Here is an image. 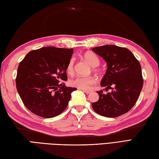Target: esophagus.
Here are the masks:
<instances>
[{
	"label": "esophagus",
	"instance_id": "34e87169",
	"mask_svg": "<svg viewBox=\"0 0 159 159\" xmlns=\"http://www.w3.org/2000/svg\"><path fill=\"white\" fill-rule=\"evenodd\" d=\"M83 92H85L87 94H89V93H90L91 92H92V91H91V90H83Z\"/></svg>",
	"mask_w": 159,
	"mask_h": 159
}]
</instances>
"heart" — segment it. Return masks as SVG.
<instances>
[{
  "instance_id": "obj_1",
  "label": "heart",
  "mask_w": 159,
  "mask_h": 159,
  "mask_svg": "<svg viewBox=\"0 0 159 159\" xmlns=\"http://www.w3.org/2000/svg\"><path fill=\"white\" fill-rule=\"evenodd\" d=\"M83 58L86 60V61L88 63L89 65L93 67V70L97 71L95 67H97L100 64V59L97 57L96 54L92 52H88L84 54ZM74 59L71 58L68 63L67 65L66 71L69 74H72L74 72ZM96 82L95 78L89 76H77L74 79L70 80V85L72 87H75L78 89L87 90L90 89L91 86L93 85Z\"/></svg>"
}]
</instances>
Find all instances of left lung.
Returning a JSON list of instances; mask_svg holds the SVG:
<instances>
[{
    "label": "left lung",
    "instance_id": "8db88e82",
    "mask_svg": "<svg viewBox=\"0 0 159 159\" xmlns=\"http://www.w3.org/2000/svg\"><path fill=\"white\" fill-rule=\"evenodd\" d=\"M93 51L104 59L107 72L100 85L105 91L96 92L99 100L92 106L96 113L107 117H116L129 111L139 98L143 79L141 65L129 50L115 45L95 47Z\"/></svg>",
    "mask_w": 159,
    "mask_h": 159
}]
</instances>
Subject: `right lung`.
Returning a JSON list of instances; mask_svg holds the SVG:
<instances>
[{"label": "right lung", "mask_w": 159, "mask_h": 159, "mask_svg": "<svg viewBox=\"0 0 159 159\" xmlns=\"http://www.w3.org/2000/svg\"><path fill=\"white\" fill-rule=\"evenodd\" d=\"M72 48L48 46L30 51L19 63L16 88L25 106L37 116L51 118L66 109L76 90L60 80H67L66 67Z\"/></svg>", "instance_id": "right-lung-1"}]
</instances>
